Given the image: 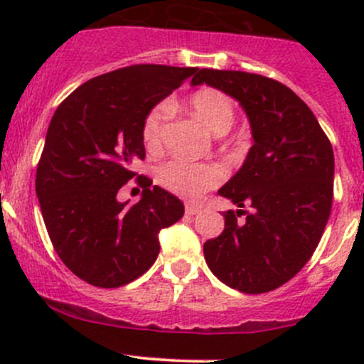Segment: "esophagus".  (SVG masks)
Here are the masks:
<instances>
[{"mask_svg": "<svg viewBox=\"0 0 364 364\" xmlns=\"http://www.w3.org/2000/svg\"><path fill=\"white\" fill-rule=\"evenodd\" d=\"M200 211V205H197V204H186L185 205V213L186 215H197V213Z\"/></svg>", "mask_w": 364, "mask_h": 364, "instance_id": "esophagus-1", "label": "esophagus"}]
</instances>
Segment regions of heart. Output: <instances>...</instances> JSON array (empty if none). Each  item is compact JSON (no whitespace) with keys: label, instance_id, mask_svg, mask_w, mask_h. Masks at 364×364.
Masks as SVG:
<instances>
[{"label":"heart","instance_id":"heart-1","mask_svg":"<svg viewBox=\"0 0 364 364\" xmlns=\"http://www.w3.org/2000/svg\"><path fill=\"white\" fill-rule=\"evenodd\" d=\"M171 107L174 105H155L142 119L141 135L148 151L159 153L164 148L165 124L171 117ZM186 111L215 135L227 134L236 117L232 100L215 87H200L193 91L186 100ZM223 178L225 168L216 161L172 159L161 164L156 171V179L165 190L190 200L199 199L204 192L220 185Z\"/></svg>","mask_w":364,"mask_h":364}]
</instances>
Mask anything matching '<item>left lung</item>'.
I'll list each match as a JSON object with an SVG mask.
<instances>
[{
    "mask_svg": "<svg viewBox=\"0 0 364 364\" xmlns=\"http://www.w3.org/2000/svg\"><path fill=\"white\" fill-rule=\"evenodd\" d=\"M204 82L240 102L253 137L243 167L218 190L240 208L252 205V213H223V232L204 243L205 262L245 294L274 291L310 260L331 215V142L310 107L278 80L200 68L192 84ZM241 214L245 223L237 220Z\"/></svg>",
    "mask_w": 364,
    "mask_h": 364,
    "instance_id": "obj_1",
    "label": "left lung"
}]
</instances>
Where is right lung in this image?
<instances>
[{"label": "right lung", "instance_id": "1", "mask_svg": "<svg viewBox=\"0 0 364 364\" xmlns=\"http://www.w3.org/2000/svg\"><path fill=\"white\" fill-rule=\"evenodd\" d=\"M199 68L132 65L90 79L60 104L36 167V197L53 247L75 277L114 289L144 274L160 252L159 232L185 205L132 171L146 159L141 127L159 102ZM136 178L139 203L117 200Z\"/></svg>", "mask_w": 364, "mask_h": 364}]
</instances>
